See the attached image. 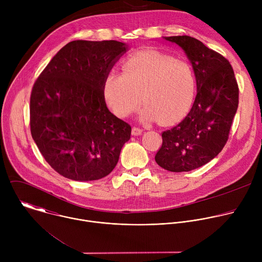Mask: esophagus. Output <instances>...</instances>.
<instances>
[{
	"label": "esophagus",
	"mask_w": 262,
	"mask_h": 262,
	"mask_svg": "<svg viewBox=\"0 0 262 262\" xmlns=\"http://www.w3.org/2000/svg\"><path fill=\"white\" fill-rule=\"evenodd\" d=\"M142 129L141 128H139V127H133V129H132V135L133 136H140L141 134H142Z\"/></svg>",
	"instance_id": "1"
}]
</instances>
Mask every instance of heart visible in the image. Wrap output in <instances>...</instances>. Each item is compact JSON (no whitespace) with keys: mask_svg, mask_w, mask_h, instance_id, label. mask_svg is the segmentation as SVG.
Here are the masks:
<instances>
[{"mask_svg":"<svg viewBox=\"0 0 262 262\" xmlns=\"http://www.w3.org/2000/svg\"><path fill=\"white\" fill-rule=\"evenodd\" d=\"M196 89L192 67L159 53L137 54L122 63V73H107L103 83L105 100L118 117L125 118L141 102L144 121L172 124L188 112Z\"/></svg>","mask_w":262,"mask_h":262,"instance_id":"1","label":"heart"}]
</instances>
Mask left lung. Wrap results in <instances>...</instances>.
I'll return each mask as SVG.
<instances>
[{"mask_svg": "<svg viewBox=\"0 0 262 262\" xmlns=\"http://www.w3.org/2000/svg\"><path fill=\"white\" fill-rule=\"evenodd\" d=\"M163 38L180 47L192 63L197 95L185 118L162 134L156 162L188 172L214 159L225 146L238 106V86L229 61L191 36Z\"/></svg>", "mask_w": 262, "mask_h": 262, "instance_id": "1", "label": "left lung"}]
</instances>
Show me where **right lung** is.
<instances>
[{
	"label": "right lung",
	"mask_w": 262,
	"mask_h": 262,
	"mask_svg": "<svg viewBox=\"0 0 262 262\" xmlns=\"http://www.w3.org/2000/svg\"><path fill=\"white\" fill-rule=\"evenodd\" d=\"M127 50L116 40H74L36 80L30 98L32 138L60 175L97 180L116 167L132 127L108 111L103 83Z\"/></svg>",
	"instance_id": "right-lung-1"
}]
</instances>
